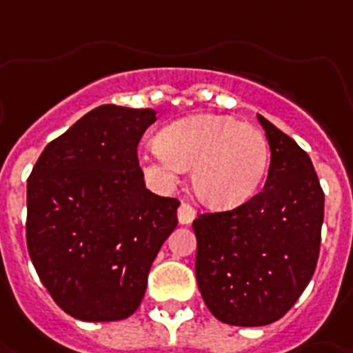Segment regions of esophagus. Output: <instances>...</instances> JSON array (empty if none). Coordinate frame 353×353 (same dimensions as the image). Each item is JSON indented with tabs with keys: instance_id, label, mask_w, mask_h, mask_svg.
I'll return each instance as SVG.
<instances>
[{
	"instance_id": "34e87169",
	"label": "esophagus",
	"mask_w": 353,
	"mask_h": 353,
	"mask_svg": "<svg viewBox=\"0 0 353 353\" xmlns=\"http://www.w3.org/2000/svg\"><path fill=\"white\" fill-rule=\"evenodd\" d=\"M195 219V210L192 206H190L188 202H181L179 210H177V220H179V223H183V225H188V223L194 222Z\"/></svg>"
}]
</instances>
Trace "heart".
Here are the masks:
<instances>
[{
  "label": "heart",
  "mask_w": 353,
  "mask_h": 353,
  "mask_svg": "<svg viewBox=\"0 0 353 353\" xmlns=\"http://www.w3.org/2000/svg\"><path fill=\"white\" fill-rule=\"evenodd\" d=\"M145 176L170 186L192 167L195 194L211 208H234L256 194L270 165L261 130L231 115L197 113L168 124L140 154Z\"/></svg>",
  "instance_id": "1"
}]
</instances>
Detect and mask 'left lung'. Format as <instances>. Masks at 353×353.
Listing matches in <instances>:
<instances>
[{
  "label": "left lung",
  "instance_id": "1",
  "mask_svg": "<svg viewBox=\"0 0 353 353\" xmlns=\"http://www.w3.org/2000/svg\"><path fill=\"white\" fill-rule=\"evenodd\" d=\"M257 121L272 152L265 188L194 220L201 295L216 320L236 327L274 323L293 307L316 268L323 223V190L307 152Z\"/></svg>",
  "mask_w": 353,
  "mask_h": 353
}]
</instances>
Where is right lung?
Masks as SVG:
<instances>
[{
    "mask_svg": "<svg viewBox=\"0 0 353 353\" xmlns=\"http://www.w3.org/2000/svg\"><path fill=\"white\" fill-rule=\"evenodd\" d=\"M151 108L103 104L46 145L26 186V243L42 284L83 321L131 316L179 201L145 188L137 147Z\"/></svg>",
    "mask_w": 353,
    "mask_h": 353,
    "instance_id": "add662e5",
    "label": "right lung"
}]
</instances>
